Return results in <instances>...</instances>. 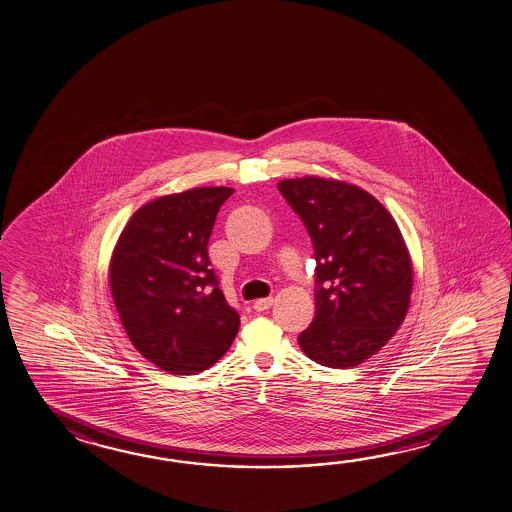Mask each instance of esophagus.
<instances>
[{
	"mask_svg": "<svg viewBox=\"0 0 512 512\" xmlns=\"http://www.w3.org/2000/svg\"><path fill=\"white\" fill-rule=\"evenodd\" d=\"M273 305V298L268 296V298H259V300H255V304H253V309L255 311H266Z\"/></svg>",
	"mask_w": 512,
	"mask_h": 512,
	"instance_id": "esophagus-1",
	"label": "esophagus"
}]
</instances>
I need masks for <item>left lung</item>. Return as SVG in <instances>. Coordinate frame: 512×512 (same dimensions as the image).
Wrapping results in <instances>:
<instances>
[{
  "mask_svg": "<svg viewBox=\"0 0 512 512\" xmlns=\"http://www.w3.org/2000/svg\"><path fill=\"white\" fill-rule=\"evenodd\" d=\"M316 259V313L298 343L323 367H358L385 347L410 309L412 257L392 214L358 185L278 181Z\"/></svg>",
  "mask_w": 512,
  "mask_h": 512,
  "instance_id": "8db88e82",
  "label": "left lung"
}]
</instances>
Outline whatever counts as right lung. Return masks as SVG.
<instances>
[{
    "mask_svg": "<svg viewBox=\"0 0 512 512\" xmlns=\"http://www.w3.org/2000/svg\"><path fill=\"white\" fill-rule=\"evenodd\" d=\"M230 187L153 199L124 226L109 260V287L135 349L176 376L207 370L230 349L239 314L210 269L208 239Z\"/></svg>",
    "mask_w": 512,
    "mask_h": 512,
    "instance_id": "obj_1",
    "label": "right lung"
}]
</instances>
